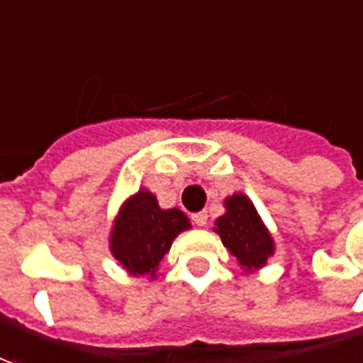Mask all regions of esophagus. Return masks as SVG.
<instances>
[{"label": "esophagus", "instance_id": "34e87169", "mask_svg": "<svg viewBox=\"0 0 363 363\" xmlns=\"http://www.w3.org/2000/svg\"><path fill=\"white\" fill-rule=\"evenodd\" d=\"M191 221H194L197 227H206V225H207V213H206V211L194 213V215H191Z\"/></svg>", "mask_w": 363, "mask_h": 363}]
</instances>
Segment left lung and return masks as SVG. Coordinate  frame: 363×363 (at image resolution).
<instances>
[{
    "mask_svg": "<svg viewBox=\"0 0 363 363\" xmlns=\"http://www.w3.org/2000/svg\"><path fill=\"white\" fill-rule=\"evenodd\" d=\"M225 213L215 219V233L233 255L243 272L262 269L274 255V239L253 201L245 194L225 197Z\"/></svg>",
    "mask_w": 363,
    "mask_h": 363,
    "instance_id": "obj_1",
    "label": "left lung"
}]
</instances>
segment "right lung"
<instances>
[{"instance_id":"add662e5","label":"right lung","mask_w":363,"mask_h":363,"mask_svg":"<svg viewBox=\"0 0 363 363\" xmlns=\"http://www.w3.org/2000/svg\"><path fill=\"white\" fill-rule=\"evenodd\" d=\"M191 229L184 211L162 209L146 187L130 196L114 217L108 245L110 253L134 277L156 279L157 267L182 231Z\"/></svg>"}]
</instances>
